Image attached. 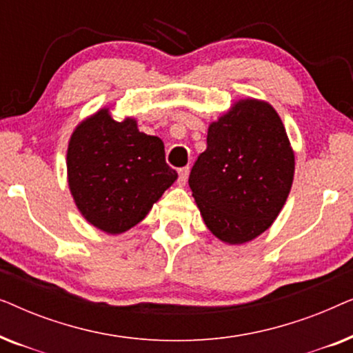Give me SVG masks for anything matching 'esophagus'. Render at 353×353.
<instances>
[{
  "label": "esophagus",
  "mask_w": 353,
  "mask_h": 353,
  "mask_svg": "<svg viewBox=\"0 0 353 353\" xmlns=\"http://www.w3.org/2000/svg\"><path fill=\"white\" fill-rule=\"evenodd\" d=\"M188 175H190V168H188V167L180 168V172H178V185L185 186L186 181H188Z\"/></svg>",
  "instance_id": "34e87169"
}]
</instances>
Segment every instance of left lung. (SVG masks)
<instances>
[{
  "label": "left lung",
  "mask_w": 353,
  "mask_h": 353,
  "mask_svg": "<svg viewBox=\"0 0 353 353\" xmlns=\"http://www.w3.org/2000/svg\"><path fill=\"white\" fill-rule=\"evenodd\" d=\"M296 156L276 110L243 98L209 123L207 149L190 173L202 220L221 243L238 245L265 233L286 204Z\"/></svg>",
  "instance_id": "left-lung-1"
}]
</instances>
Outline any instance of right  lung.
I'll return each mask as SVG.
<instances>
[{
	"instance_id": "1",
	"label": "right lung",
	"mask_w": 353,
	"mask_h": 353,
	"mask_svg": "<svg viewBox=\"0 0 353 353\" xmlns=\"http://www.w3.org/2000/svg\"><path fill=\"white\" fill-rule=\"evenodd\" d=\"M65 162L80 215L108 234L144 220L178 178L167 165L162 139L139 132L134 117L115 120L108 105L74 128Z\"/></svg>"
}]
</instances>
